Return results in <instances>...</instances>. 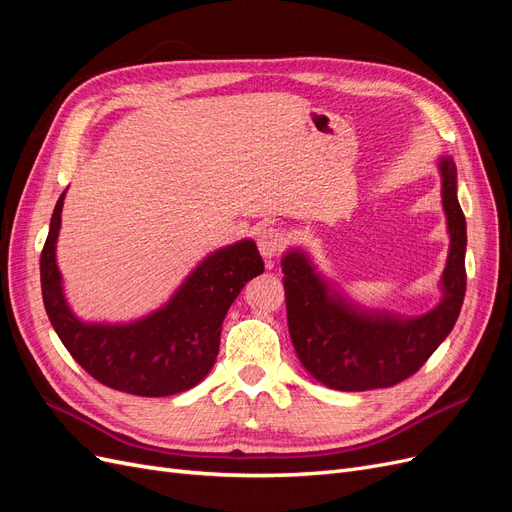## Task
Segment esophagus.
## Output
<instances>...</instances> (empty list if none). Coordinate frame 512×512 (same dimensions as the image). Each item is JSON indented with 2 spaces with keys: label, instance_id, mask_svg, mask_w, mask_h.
<instances>
[{
  "label": "esophagus",
  "instance_id": "34e87169",
  "mask_svg": "<svg viewBox=\"0 0 512 512\" xmlns=\"http://www.w3.org/2000/svg\"><path fill=\"white\" fill-rule=\"evenodd\" d=\"M284 245H286V237L282 230L265 228L258 232V250H260V256L265 260L271 262L277 254L284 250Z\"/></svg>",
  "mask_w": 512,
  "mask_h": 512
}]
</instances>
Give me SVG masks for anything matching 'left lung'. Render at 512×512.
I'll return each mask as SVG.
<instances>
[{"label":"left lung","instance_id":"left-lung-1","mask_svg":"<svg viewBox=\"0 0 512 512\" xmlns=\"http://www.w3.org/2000/svg\"><path fill=\"white\" fill-rule=\"evenodd\" d=\"M448 256L440 277L442 299L423 316L354 303L301 247L282 258L292 346L309 376L335 391L386 389L410 378L453 331L466 297V218L457 200V166L438 158Z\"/></svg>","mask_w":512,"mask_h":512}]
</instances>
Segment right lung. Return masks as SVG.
Returning a JSON list of instances; mask_svg holds the SVG:
<instances>
[{"mask_svg": "<svg viewBox=\"0 0 512 512\" xmlns=\"http://www.w3.org/2000/svg\"><path fill=\"white\" fill-rule=\"evenodd\" d=\"M66 192L53 209L40 282L46 314L61 344L89 376L104 386L141 397H166L203 380L220 350L222 322L241 288L265 271L252 239L205 256L170 299L130 322H87L66 299L57 267V237Z\"/></svg>", "mask_w": 512, "mask_h": 512, "instance_id": "1", "label": "right lung"}]
</instances>
